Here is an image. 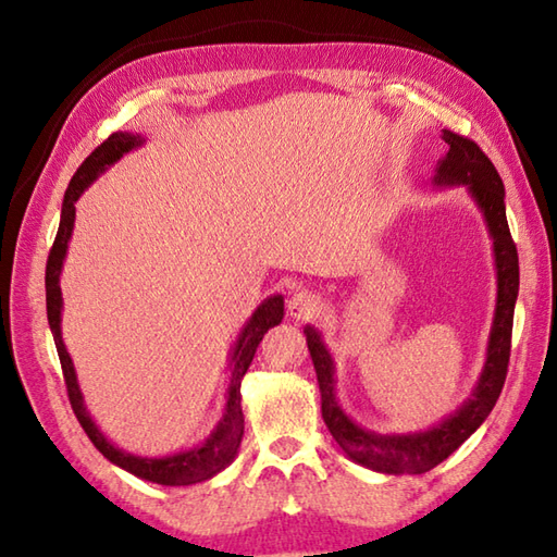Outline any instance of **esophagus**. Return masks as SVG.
<instances>
[{
  "label": "esophagus",
  "mask_w": 557,
  "mask_h": 557,
  "mask_svg": "<svg viewBox=\"0 0 557 557\" xmlns=\"http://www.w3.org/2000/svg\"><path fill=\"white\" fill-rule=\"evenodd\" d=\"M318 304H321V299H318L313 292L299 289L289 297L287 311L292 318H297V321H309V318L318 311Z\"/></svg>",
  "instance_id": "obj_1"
}]
</instances>
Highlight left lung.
Here are the masks:
<instances>
[{
  "instance_id": "obj_1",
  "label": "left lung",
  "mask_w": 557,
  "mask_h": 557,
  "mask_svg": "<svg viewBox=\"0 0 557 557\" xmlns=\"http://www.w3.org/2000/svg\"><path fill=\"white\" fill-rule=\"evenodd\" d=\"M441 138L447 144V152L435 164L433 186L467 188L469 198L474 200L483 222H486L493 242L495 280H498L486 361H483L479 381L467 401H461L449 417L423 431L375 433L363 429L339 405L335 387V359L325 345L321 330H315L313 325L304 327L306 345H309L318 375V387H321V409L327 431L333 433L335 443L351 461L371 471H381V474H423V471H431L453 455L488 419V413L503 393L507 361H510L512 318L519 294V258L510 227H507L505 186L498 170L483 156V150L474 140L457 136L447 128H443Z\"/></svg>"
}]
</instances>
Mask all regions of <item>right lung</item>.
<instances>
[{
  "label": "right lung",
  "instance_id": "add662e5",
  "mask_svg": "<svg viewBox=\"0 0 557 557\" xmlns=\"http://www.w3.org/2000/svg\"><path fill=\"white\" fill-rule=\"evenodd\" d=\"M146 144V138L140 134L132 132H116L112 134L102 146L90 152L86 162L76 170L74 180H71L64 203H62V218H59V230L57 239L47 258V270H45V294H47V321H50V330L57 345L59 361H62L64 381H66V393L69 401L74 407V413L83 431L92 441L100 453L108 457L112 465L128 471L144 481L160 483V486H191V483L208 481L218 476L222 469H227L236 453H239L242 437H244V411H242V381L248 371V366L253 361V354L260 345V339L268 333L270 327H275L285 318V297L282 294H272V297L260 301L258 309L251 313V318L244 323V327L236 335L234 347L230 351V383H227V395H224V409L215 429L210 431L203 443H198L188 449H180V453L162 455V457H140L134 453H126V449L116 447L108 435L100 431V425L92 421L90 411L83 401V393L78 385V375L74 369V361H71V354L66 351V345L62 339V287H59V275H62L64 258L69 251L71 232H74V220H76V200L83 196V191L98 180L100 174L108 172L114 162H120L126 152H132Z\"/></svg>",
  "mask_w": 557,
  "mask_h": 557
}]
</instances>
